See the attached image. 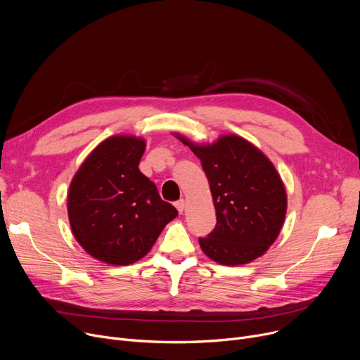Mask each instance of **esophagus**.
<instances>
[{
    "mask_svg": "<svg viewBox=\"0 0 360 360\" xmlns=\"http://www.w3.org/2000/svg\"><path fill=\"white\" fill-rule=\"evenodd\" d=\"M175 207H176V210L182 214V212H184V210H185V200H179V201H176V202H175Z\"/></svg>",
    "mask_w": 360,
    "mask_h": 360,
    "instance_id": "esophagus-1",
    "label": "esophagus"
}]
</instances>
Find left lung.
I'll return each mask as SVG.
<instances>
[{
	"mask_svg": "<svg viewBox=\"0 0 360 360\" xmlns=\"http://www.w3.org/2000/svg\"><path fill=\"white\" fill-rule=\"evenodd\" d=\"M176 137L201 160L217 224L200 237L202 252L226 266L245 265L276 240L286 214V193L272 162L240 136L227 134L212 145Z\"/></svg>",
	"mask_w": 360,
	"mask_h": 360,
	"instance_id": "left-lung-1",
	"label": "left lung"
}]
</instances>
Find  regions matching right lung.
I'll list each match as a JSON object with an SVG mask.
<instances>
[{
	"label": "right lung",
	"mask_w": 360,
	"mask_h": 360,
	"mask_svg": "<svg viewBox=\"0 0 360 360\" xmlns=\"http://www.w3.org/2000/svg\"><path fill=\"white\" fill-rule=\"evenodd\" d=\"M146 143L112 136L95 148L69 186L72 233L88 255L124 266L146 256L176 208L139 171Z\"/></svg>",
	"instance_id": "1"
}]
</instances>
